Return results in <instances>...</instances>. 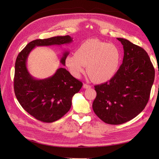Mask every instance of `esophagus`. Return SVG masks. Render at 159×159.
<instances>
[{
  "mask_svg": "<svg viewBox=\"0 0 159 159\" xmlns=\"http://www.w3.org/2000/svg\"><path fill=\"white\" fill-rule=\"evenodd\" d=\"M83 88H84V89H89V88H91V85H88V84H84V85H83Z\"/></svg>",
  "mask_w": 159,
  "mask_h": 159,
  "instance_id": "1",
  "label": "esophagus"
}]
</instances>
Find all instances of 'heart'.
Wrapping results in <instances>:
<instances>
[{"instance_id": "1", "label": "heart", "mask_w": 159, "mask_h": 159, "mask_svg": "<svg viewBox=\"0 0 159 159\" xmlns=\"http://www.w3.org/2000/svg\"><path fill=\"white\" fill-rule=\"evenodd\" d=\"M121 54L113 44L98 39H89L81 44L75 54L67 56L66 63L71 74L79 77L85 66L93 81L103 84L111 80L119 69Z\"/></svg>"}]
</instances>
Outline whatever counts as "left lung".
<instances>
[{
    "label": "left lung",
    "instance_id": "1",
    "mask_svg": "<svg viewBox=\"0 0 159 159\" xmlns=\"http://www.w3.org/2000/svg\"><path fill=\"white\" fill-rule=\"evenodd\" d=\"M123 64L113 78L95 86L93 102L96 115L107 124L119 125L133 119L145 109L155 80V69L147 52L125 38Z\"/></svg>",
    "mask_w": 159,
    "mask_h": 159
}]
</instances>
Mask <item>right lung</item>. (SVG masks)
<instances>
[{"label":"right lung","instance_id":"1","mask_svg":"<svg viewBox=\"0 0 159 159\" xmlns=\"http://www.w3.org/2000/svg\"><path fill=\"white\" fill-rule=\"evenodd\" d=\"M69 35L54 36L47 39L33 40L19 53L15 62L14 89L16 97L26 112L40 121L52 123L68 112L73 96L79 92L82 83L64 68L46 79L34 78L27 69V59L36 46H61L73 41ZM69 52L65 50L60 62L66 65Z\"/></svg>","mask_w":159,"mask_h":159}]
</instances>
